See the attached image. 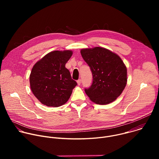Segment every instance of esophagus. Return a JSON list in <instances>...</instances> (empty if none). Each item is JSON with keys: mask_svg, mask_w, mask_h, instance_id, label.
Masks as SVG:
<instances>
[{"mask_svg": "<svg viewBox=\"0 0 159 159\" xmlns=\"http://www.w3.org/2000/svg\"><path fill=\"white\" fill-rule=\"evenodd\" d=\"M77 84H78L79 85H80V83H81V80H80V79H79V80H77Z\"/></svg>", "mask_w": 159, "mask_h": 159, "instance_id": "1", "label": "esophagus"}]
</instances>
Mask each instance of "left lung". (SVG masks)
<instances>
[{
  "mask_svg": "<svg viewBox=\"0 0 159 159\" xmlns=\"http://www.w3.org/2000/svg\"><path fill=\"white\" fill-rule=\"evenodd\" d=\"M82 58L89 66L93 82L85 92L93 102L107 104L116 99L127 82V70L121 58L101 47L82 49Z\"/></svg>",
  "mask_w": 159,
  "mask_h": 159,
  "instance_id": "obj_1",
  "label": "left lung"
}]
</instances>
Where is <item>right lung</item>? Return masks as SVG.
Instances as JSON below:
<instances>
[{"label":"right lung","instance_id":"right-lung-1","mask_svg":"<svg viewBox=\"0 0 159 159\" xmlns=\"http://www.w3.org/2000/svg\"><path fill=\"white\" fill-rule=\"evenodd\" d=\"M72 55L70 50L52 52L33 66L30 86L33 94L43 104L58 107L70 98L77 85L65 67Z\"/></svg>","mask_w":159,"mask_h":159}]
</instances>
